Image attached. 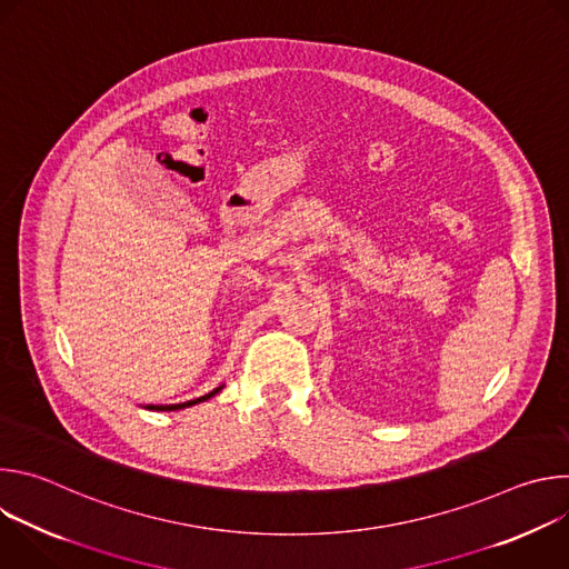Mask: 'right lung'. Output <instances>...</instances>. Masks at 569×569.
Listing matches in <instances>:
<instances>
[{
	"label": "right lung",
	"mask_w": 569,
	"mask_h": 569,
	"mask_svg": "<svg viewBox=\"0 0 569 569\" xmlns=\"http://www.w3.org/2000/svg\"><path fill=\"white\" fill-rule=\"evenodd\" d=\"M220 389H222V385L216 387L213 391H209V393L196 398V400H187V402H178V405H148V410H154V412H176V410H184V408H191V405H198V402H202V400L216 396Z\"/></svg>",
	"instance_id": "right-lung-1"
}]
</instances>
